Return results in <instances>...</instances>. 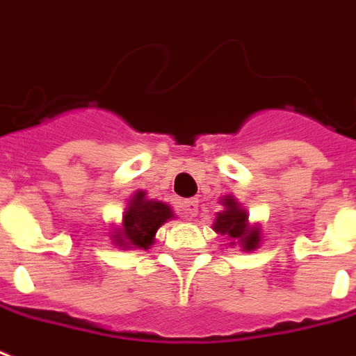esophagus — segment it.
<instances>
[{"instance_id":"1","label":"esophagus","mask_w":356,"mask_h":356,"mask_svg":"<svg viewBox=\"0 0 356 356\" xmlns=\"http://www.w3.org/2000/svg\"><path fill=\"white\" fill-rule=\"evenodd\" d=\"M197 200L196 197H192V200H186V202L183 203V213L186 218H194L197 214Z\"/></svg>"}]
</instances>
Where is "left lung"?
Wrapping results in <instances>:
<instances>
[{
  "instance_id": "8db88e82",
  "label": "left lung",
  "mask_w": 356,
  "mask_h": 356,
  "mask_svg": "<svg viewBox=\"0 0 356 356\" xmlns=\"http://www.w3.org/2000/svg\"><path fill=\"white\" fill-rule=\"evenodd\" d=\"M224 211L216 213L213 222V229L220 235H226L232 241L229 246L238 244L243 252H254L261 244V229L259 226H250L248 213L241 203L232 196L220 197Z\"/></svg>"
}]
</instances>
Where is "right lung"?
<instances>
[{
  "label": "right lung",
  "instance_id": "add662e5",
  "mask_svg": "<svg viewBox=\"0 0 356 356\" xmlns=\"http://www.w3.org/2000/svg\"><path fill=\"white\" fill-rule=\"evenodd\" d=\"M175 213L164 202L149 200L147 192H134L124 207L121 224H115L110 232L112 243L119 248H143L147 250L154 243V235L168 220H173Z\"/></svg>",
  "mask_w": 356,
  "mask_h": 356
}]
</instances>
